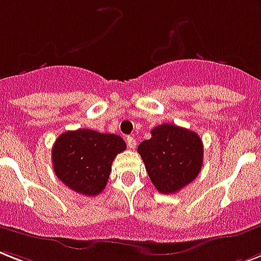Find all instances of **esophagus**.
I'll use <instances>...</instances> for the list:
<instances>
[{
	"label": "esophagus",
	"instance_id": "34e87169",
	"mask_svg": "<svg viewBox=\"0 0 261 261\" xmlns=\"http://www.w3.org/2000/svg\"><path fill=\"white\" fill-rule=\"evenodd\" d=\"M126 144H128V147L130 148V149H135V148H136L137 141L133 136H128V137H126Z\"/></svg>",
	"mask_w": 261,
	"mask_h": 261
}]
</instances>
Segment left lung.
<instances>
[{"label":"left lung","mask_w":261,"mask_h":261,"mask_svg":"<svg viewBox=\"0 0 261 261\" xmlns=\"http://www.w3.org/2000/svg\"><path fill=\"white\" fill-rule=\"evenodd\" d=\"M151 135L137 147L149 179L159 193H178L201 172L202 140L198 133L172 124L159 125Z\"/></svg>","instance_id":"1"}]
</instances>
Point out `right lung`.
<instances>
[{
	"label": "right lung",
	"instance_id": "right-lung-1",
	"mask_svg": "<svg viewBox=\"0 0 261 261\" xmlns=\"http://www.w3.org/2000/svg\"><path fill=\"white\" fill-rule=\"evenodd\" d=\"M125 149L126 144L117 135L68 130L52 147V166L59 180L72 191L94 197L103 191L114 158Z\"/></svg>",
	"mask_w": 261,
	"mask_h": 261
}]
</instances>
